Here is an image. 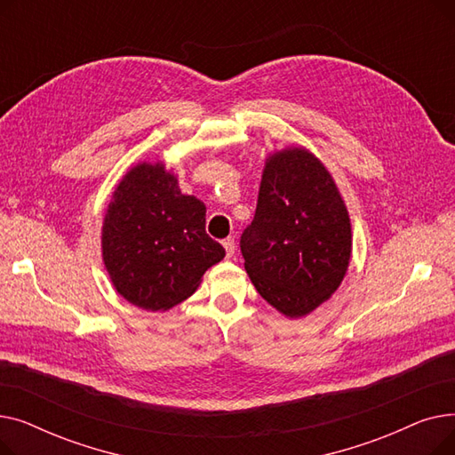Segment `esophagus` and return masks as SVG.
<instances>
[{
  "label": "esophagus",
  "instance_id": "1",
  "mask_svg": "<svg viewBox=\"0 0 455 455\" xmlns=\"http://www.w3.org/2000/svg\"><path fill=\"white\" fill-rule=\"evenodd\" d=\"M223 247H225V251H227V258H232L234 252H235V243H234L232 237H227V240L223 242Z\"/></svg>",
  "mask_w": 455,
  "mask_h": 455
}]
</instances>
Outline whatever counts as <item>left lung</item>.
Instances as JSON below:
<instances>
[{
	"label": "left lung",
	"instance_id": "1",
	"mask_svg": "<svg viewBox=\"0 0 455 455\" xmlns=\"http://www.w3.org/2000/svg\"><path fill=\"white\" fill-rule=\"evenodd\" d=\"M240 245L256 291L285 317H306L338 291L352 254L350 215L312 151L291 146L267 155Z\"/></svg>",
	"mask_w": 455,
	"mask_h": 455
}]
</instances>
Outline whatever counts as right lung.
<instances>
[{"label": "right lung", "instance_id": "obj_1", "mask_svg": "<svg viewBox=\"0 0 455 455\" xmlns=\"http://www.w3.org/2000/svg\"><path fill=\"white\" fill-rule=\"evenodd\" d=\"M206 206L184 196L162 160L140 162L117 182L101 227L103 264L116 291L148 312L196 293L225 258L204 230Z\"/></svg>", "mask_w": 455, "mask_h": 455}]
</instances>
